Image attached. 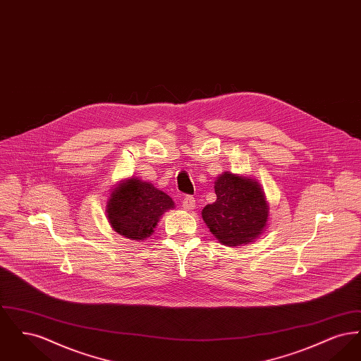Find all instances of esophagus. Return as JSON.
Here are the masks:
<instances>
[{"label":"esophagus","mask_w":361,"mask_h":361,"mask_svg":"<svg viewBox=\"0 0 361 361\" xmlns=\"http://www.w3.org/2000/svg\"><path fill=\"white\" fill-rule=\"evenodd\" d=\"M196 207V200H195V197L193 196H185L184 199H183V208L185 209V211H190V209H193Z\"/></svg>","instance_id":"obj_1"}]
</instances>
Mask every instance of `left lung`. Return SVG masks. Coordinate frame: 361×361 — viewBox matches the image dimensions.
Instances as JSON below:
<instances>
[{
  "mask_svg": "<svg viewBox=\"0 0 361 361\" xmlns=\"http://www.w3.org/2000/svg\"><path fill=\"white\" fill-rule=\"evenodd\" d=\"M216 200L202 216L215 238L227 246L249 243L267 226L268 206L257 183L226 172L215 181Z\"/></svg>",
  "mask_w": 361,
  "mask_h": 361,
  "instance_id": "left-lung-1",
  "label": "left lung"
}]
</instances>
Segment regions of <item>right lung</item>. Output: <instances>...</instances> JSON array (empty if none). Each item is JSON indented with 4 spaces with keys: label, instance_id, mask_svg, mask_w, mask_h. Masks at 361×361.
<instances>
[{
    "label": "right lung",
    "instance_id": "obj_1",
    "mask_svg": "<svg viewBox=\"0 0 361 361\" xmlns=\"http://www.w3.org/2000/svg\"><path fill=\"white\" fill-rule=\"evenodd\" d=\"M106 207L108 221L115 231L127 238L143 240L174 203L171 196L152 184L131 178L112 192Z\"/></svg>",
    "mask_w": 361,
    "mask_h": 361
}]
</instances>
